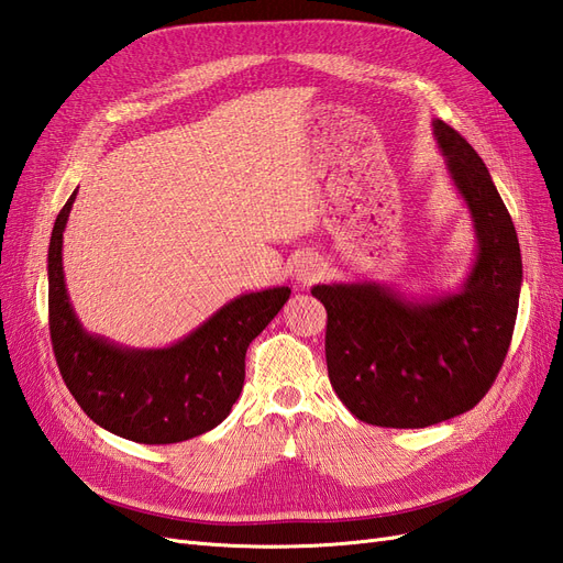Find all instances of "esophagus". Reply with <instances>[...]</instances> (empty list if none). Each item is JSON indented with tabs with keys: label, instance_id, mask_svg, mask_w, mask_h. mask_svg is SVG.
<instances>
[{
	"label": "esophagus",
	"instance_id": "esophagus-1",
	"mask_svg": "<svg viewBox=\"0 0 563 563\" xmlns=\"http://www.w3.org/2000/svg\"><path fill=\"white\" fill-rule=\"evenodd\" d=\"M319 269L321 265L317 258H312V255H302V258L296 261V267H294L298 282H312L319 275Z\"/></svg>",
	"mask_w": 563,
	"mask_h": 563
}]
</instances>
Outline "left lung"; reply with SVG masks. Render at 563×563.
Segmentation results:
<instances>
[{
    "instance_id": "left-lung-1",
    "label": "left lung",
    "mask_w": 563,
    "mask_h": 563,
    "mask_svg": "<svg viewBox=\"0 0 563 563\" xmlns=\"http://www.w3.org/2000/svg\"><path fill=\"white\" fill-rule=\"evenodd\" d=\"M432 129L476 234L463 286L420 300L378 282L312 286L329 314L335 395L352 416L380 428H428L479 404L505 362L519 310L523 272L512 218L474 147L441 119Z\"/></svg>"
}]
</instances>
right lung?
<instances>
[{"label":"right lung","instance_id":"right-lung-1","mask_svg":"<svg viewBox=\"0 0 563 563\" xmlns=\"http://www.w3.org/2000/svg\"><path fill=\"white\" fill-rule=\"evenodd\" d=\"M77 190L48 244V331L60 376L96 424L139 444H178L223 422L244 387L251 340L277 317L288 286L244 294L168 347H124L81 327L63 275V232Z\"/></svg>","mask_w":563,"mask_h":563}]
</instances>
